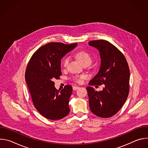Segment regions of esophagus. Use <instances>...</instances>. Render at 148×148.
I'll return each mask as SVG.
<instances>
[{"label": "esophagus", "instance_id": "1", "mask_svg": "<svg viewBox=\"0 0 148 148\" xmlns=\"http://www.w3.org/2000/svg\"><path fill=\"white\" fill-rule=\"evenodd\" d=\"M78 88H79V87H78V86H74L73 87V90H77Z\"/></svg>", "mask_w": 148, "mask_h": 148}]
</instances>
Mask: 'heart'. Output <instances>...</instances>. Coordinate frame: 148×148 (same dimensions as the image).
I'll return each instance as SVG.
<instances>
[{
    "instance_id": "heart-1",
    "label": "heart",
    "mask_w": 148,
    "mask_h": 148,
    "mask_svg": "<svg viewBox=\"0 0 148 148\" xmlns=\"http://www.w3.org/2000/svg\"><path fill=\"white\" fill-rule=\"evenodd\" d=\"M76 58L80 61L82 65L86 64H91L92 62V58L91 56L86 51H78L75 54ZM69 61V57H65L62 60V64L64 67H66ZM85 78L84 75H77L74 77V80L77 82H81L82 79Z\"/></svg>"
}]
</instances>
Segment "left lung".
<instances>
[{"instance_id": "obj_1", "label": "left lung", "mask_w": 148, "mask_h": 148, "mask_svg": "<svg viewBox=\"0 0 148 148\" xmlns=\"http://www.w3.org/2000/svg\"><path fill=\"white\" fill-rule=\"evenodd\" d=\"M88 45L99 51L101 58L99 70L89 85H105L99 92L87 87L90 110L98 116L110 118L119 111L128 96L129 66L123 54L108 41L92 40Z\"/></svg>"}]
</instances>
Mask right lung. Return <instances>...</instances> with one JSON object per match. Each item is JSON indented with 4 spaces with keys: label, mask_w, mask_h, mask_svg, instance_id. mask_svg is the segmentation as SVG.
Returning a JSON list of instances; mask_svg holds the SVG:
<instances>
[{
    "label": "right lung",
    "mask_w": 148,
    "mask_h": 148,
    "mask_svg": "<svg viewBox=\"0 0 148 148\" xmlns=\"http://www.w3.org/2000/svg\"><path fill=\"white\" fill-rule=\"evenodd\" d=\"M77 46V43H49L40 47L28 63L25 79L33 104L39 113L49 119L58 120L70 112L72 87L67 85L57 90L53 80L61 75V58Z\"/></svg>",
    "instance_id": "1"
}]
</instances>
